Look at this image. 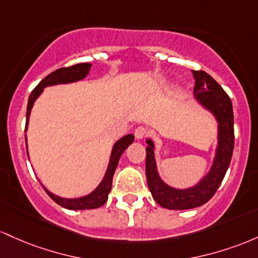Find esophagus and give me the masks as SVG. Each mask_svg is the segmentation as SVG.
Instances as JSON below:
<instances>
[{
    "instance_id": "34e87169",
    "label": "esophagus",
    "mask_w": 258,
    "mask_h": 258,
    "mask_svg": "<svg viewBox=\"0 0 258 258\" xmlns=\"http://www.w3.org/2000/svg\"><path fill=\"white\" fill-rule=\"evenodd\" d=\"M134 135H135V138H137V139H139V140H140V139L146 138L147 135H149V129L145 128V126H143V125L138 126V128L135 129Z\"/></svg>"
}]
</instances>
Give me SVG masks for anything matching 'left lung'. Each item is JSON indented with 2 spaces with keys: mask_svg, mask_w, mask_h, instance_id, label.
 Masks as SVG:
<instances>
[{
  "mask_svg": "<svg viewBox=\"0 0 258 258\" xmlns=\"http://www.w3.org/2000/svg\"><path fill=\"white\" fill-rule=\"evenodd\" d=\"M195 78V97L215 114L218 121V147L215 162L208 174L195 186L179 190L162 181L156 167L153 143L147 140L146 179L152 198L168 210H189L206 204L215 195L230 164L234 150V114L230 97L222 86L204 71H192Z\"/></svg>",
  "mask_w": 258,
  "mask_h": 258,
  "instance_id": "1",
  "label": "left lung"
}]
</instances>
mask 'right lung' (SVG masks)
<instances>
[{"label":"right lung","instance_id":"obj_1","mask_svg":"<svg viewBox=\"0 0 258 258\" xmlns=\"http://www.w3.org/2000/svg\"><path fill=\"white\" fill-rule=\"evenodd\" d=\"M90 63H79V64H74L71 67H64V68H59L57 71L52 72L51 74H48L47 77L43 78L41 82L39 83V85L31 91L30 96H29L28 101V107H27V123H25V130L28 128V121H29V115H30L31 108H33L34 102L39 95L41 94L43 88L51 85H56V84H67V83H73L78 82V80H82L86 77L90 71ZM25 140H27V135H25ZM134 141V135L129 134L123 137L117 143L114 144L113 150H112L111 158H109L108 168H107V172L105 174V178L101 181V184L98 185L96 189L94 190L89 195L83 196L79 199H63L59 196L53 195V194L48 191L46 187L45 191L47 192V195L53 200L56 204H58L59 206L68 208V210H91V208H98L102 206L103 204L108 199V194L111 191L112 187V179H113L114 170L117 168L118 162L121 153L124 152V150L129 146L130 144ZM27 152H28V146H27ZM42 185V184H41Z\"/></svg>","mask_w":258,"mask_h":258}]
</instances>
